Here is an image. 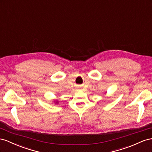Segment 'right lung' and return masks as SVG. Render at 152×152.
Segmentation results:
<instances>
[{
    "label": "right lung",
    "mask_w": 152,
    "mask_h": 152,
    "mask_svg": "<svg viewBox=\"0 0 152 152\" xmlns=\"http://www.w3.org/2000/svg\"><path fill=\"white\" fill-rule=\"evenodd\" d=\"M54 102H55V104H58V101H54Z\"/></svg>",
    "instance_id": "obj_1"
}]
</instances>
